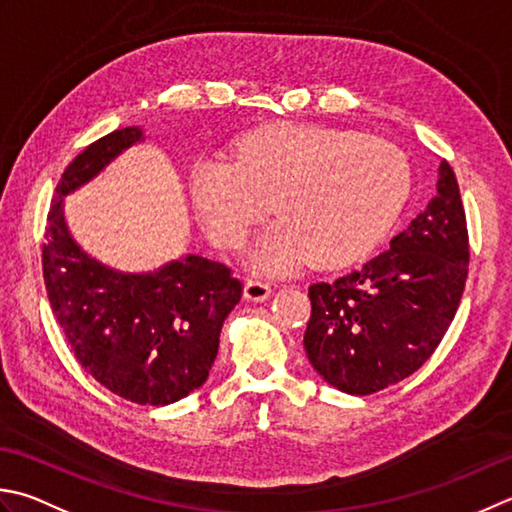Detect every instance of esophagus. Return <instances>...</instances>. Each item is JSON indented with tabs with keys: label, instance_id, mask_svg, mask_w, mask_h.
I'll use <instances>...</instances> for the list:
<instances>
[{
	"label": "esophagus",
	"instance_id": "1",
	"mask_svg": "<svg viewBox=\"0 0 512 512\" xmlns=\"http://www.w3.org/2000/svg\"><path fill=\"white\" fill-rule=\"evenodd\" d=\"M273 293V288L266 282H259V279H248L244 286V297L248 302H266V299Z\"/></svg>",
	"mask_w": 512,
	"mask_h": 512
}]
</instances>
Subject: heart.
Segmentation results:
<instances>
[{"label":"heart","mask_w":512,"mask_h":512,"mask_svg":"<svg viewBox=\"0 0 512 512\" xmlns=\"http://www.w3.org/2000/svg\"><path fill=\"white\" fill-rule=\"evenodd\" d=\"M408 188L410 170L395 146L310 124L253 130L235 159L204 157L190 173L193 204L222 248L242 246L273 202L279 222L253 250L266 273L308 257L324 268L357 262L395 226Z\"/></svg>","instance_id":"obj_1"}]
</instances>
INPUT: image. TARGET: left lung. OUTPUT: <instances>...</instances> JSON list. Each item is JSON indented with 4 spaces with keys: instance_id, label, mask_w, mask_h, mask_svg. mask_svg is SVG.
I'll return each mask as SVG.
<instances>
[{
    "instance_id": "obj_1",
    "label": "left lung",
    "mask_w": 512,
    "mask_h": 512,
    "mask_svg": "<svg viewBox=\"0 0 512 512\" xmlns=\"http://www.w3.org/2000/svg\"><path fill=\"white\" fill-rule=\"evenodd\" d=\"M468 230L457 177L439 164L437 195L386 253L333 284L308 288V362L348 395L384 390L435 353L468 277Z\"/></svg>"
}]
</instances>
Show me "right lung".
Masks as SVG:
<instances>
[{"mask_svg":"<svg viewBox=\"0 0 512 512\" xmlns=\"http://www.w3.org/2000/svg\"><path fill=\"white\" fill-rule=\"evenodd\" d=\"M137 142H144L142 128H119L68 164L48 210L42 266L50 308L86 373L128 402L166 406L206 382L242 282L199 255L153 273H122L70 237L64 197Z\"/></svg>","mask_w":512,"mask_h":512,"instance_id":"right-lung-1","label":"right lung"}]
</instances>
